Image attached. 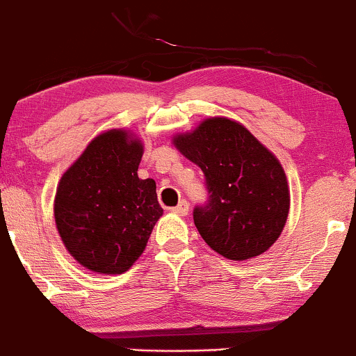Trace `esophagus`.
<instances>
[{"label":"esophagus","instance_id":"34e87169","mask_svg":"<svg viewBox=\"0 0 356 356\" xmlns=\"http://www.w3.org/2000/svg\"><path fill=\"white\" fill-rule=\"evenodd\" d=\"M172 212H174V214H179V216H186L187 212H189V202L181 201L177 204V206L172 207Z\"/></svg>","mask_w":356,"mask_h":356}]
</instances>
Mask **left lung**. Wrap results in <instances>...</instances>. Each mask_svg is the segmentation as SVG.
<instances>
[{
  "mask_svg": "<svg viewBox=\"0 0 356 356\" xmlns=\"http://www.w3.org/2000/svg\"><path fill=\"white\" fill-rule=\"evenodd\" d=\"M172 142L206 177L209 197L195 206L194 224L207 246L234 261L268 251L289 212L280 161L246 127L226 117L206 118Z\"/></svg>",
  "mask_w": 356,
  "mask_h": 356,
  "instance_id": "1",
  "label": "left lung"
}]
</instances>
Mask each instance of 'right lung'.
I'll return each instance as SVG.
<instances>
[{
	"mask_svg": "<svg viewBox=\"0 0 356 356\" xmlns=\"http://www.w3.org/2000/svg\"><path fill=\"white\" fill-rule=\"evenodd\" d=\"M144 145L112 129L93 138L61 175L55 222L65 248L83 268L122 275L140 257L162 216L154 179H138Z\"/></svg>",
	"mask_w": 356,
	"mask_h": 356,
	"instance_id": "1",
	"label": "right lung"
}]
</instances>
